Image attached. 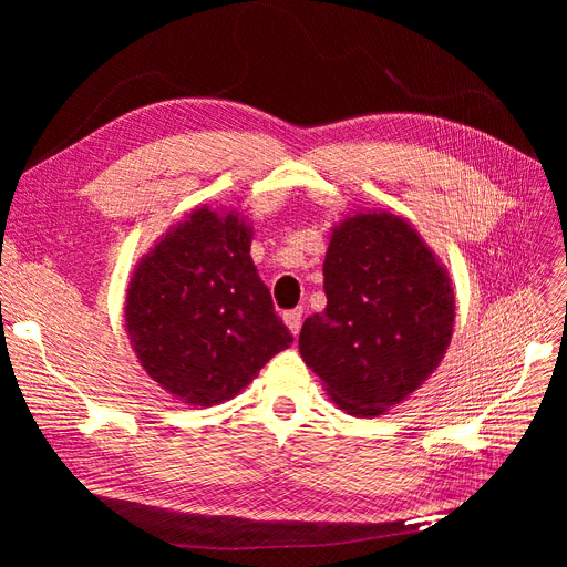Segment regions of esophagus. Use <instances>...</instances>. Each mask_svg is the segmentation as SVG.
Returning a JSON list of instances; mask_svg holds the SVG:
<instances>
[{"label":"esophagus","instance_id":"esophagus-1","mask_svg":"<svg viewBox=\"0 0 567 567\" xmlns=\"http://www.w3.org/2000/svg\"><path fill=\"white\" fill-rule=\"evenodd\" d=\"M284 321H286V326L290 329V333L296 336L300 331V323H302V307H296V310L284 312Z\"/></svg>","mask_w":567,"mask_h":567}]
</instances>
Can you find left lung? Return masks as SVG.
<instances>
[{
  "instance_id": "obj_1",
  "label": "left lung",
  "mask_w": 567,
  "mask_h": 567,
  "mask_svg": "<svg viewBox=\"0 0 567 567\" xmlns=\"http://www.w3.org/2000/svg\"><path fill=\"white\" fill-rule=\"evenodd\" d=\"M326 310L307 317L300 354L352 416H379L447 352L454 290L435 255L398 215H354L323 260Z\"/></svg>"
}]
</instances>
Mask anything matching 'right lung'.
Returning <instances> with one entry per match:
<instances>
[{"mask_svg":"<svg viewBox=\"0 0 567 567\" xmlns=\"http://www.w3.org/2000/svg\"><path fill=\"white\" fill-rule=\"evenodd\" d=\"M127 333L163 390L196 406L241 392L293 342L250 260V229L208 208L153 248L127 290Z\"/></svg>","mask_w":567,"mask_h":567,"instance_id":"1","label":"right lung"}]
</instances>
